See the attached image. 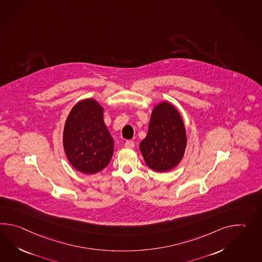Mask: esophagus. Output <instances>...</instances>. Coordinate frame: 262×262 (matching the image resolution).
I'll list each match as a JSON object with an SVG mask.
<instances>
[{"instance_id": "34e87169", "label": "esophagus", "mask_w": 262, "mask_h": 262, "mask_svg": "<svg viewBox=\"0 0 262 262\" xmlns=\"http://www.w3.org/2000/svg\"><path fill=\"white\" fill-rule=\"evenodd\" d=\"M134 141H127L126 143H125V147L126 148H134Z\"/></svg>"}]
</instances>
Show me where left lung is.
Returning <instances> with one entry per match:
<instances>
[{"mask_svg":"<svg viewBox=\"0 0 262 262\" xmlns=\"http://www.w3.org/2000/svg\"><path fill=\"white\" fill-rule=\"evenodd\" d=\"M186 133L180 113L168 102L152 112L148 132L140 143V150L149 168L166 172L177 166L186 147Z\"/></svg>","mask_w":262,"mask_h":262,"instance_id":"obj_1","label":"left lung"}]
</instances>
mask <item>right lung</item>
<instances>
[{"label": "right lung", "instance_id": "obj_1", "mask_svg": "<svg viewBox=\"0 0 262 262\" xmlns=\"http://www.w3.org/2000/svg\"><path fill=\"white\" fill-rule=\"evenodd\" d=\"M63 142L71 165L83 174H96L109 164L115 143L103 121V108L96 100L84 99L72 108Z\"/></svg>", "mask_w": 262, "mask_h": 262}]
</instances>
